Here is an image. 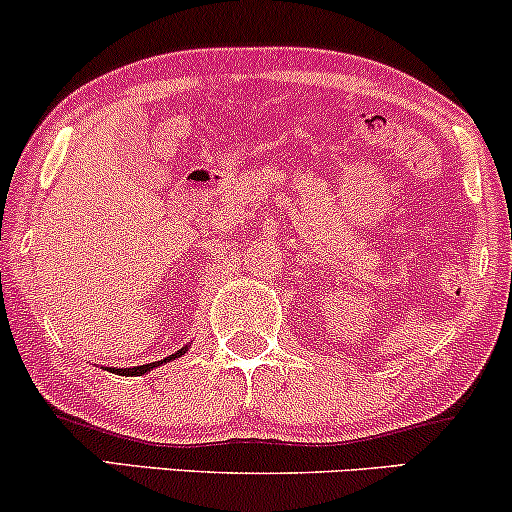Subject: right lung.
I'll return each instance as SVG.
<instances>
[{
  "mask_svg": "<svg viewBox=\"0 0 512 512\" xmlns=\"http://www.w3.org/2000/svg\"><path fill=\"white\" fill-rule=\"evenodd\" d=\"M187 351H190V344H187V346H182V349L175 351V354H170V356H166V358H161V361H154V363H144V366H129V368H105V370H110V373H115V375H125V378H129V375H146V373H151V370H154V368H161V366H166V363L175 361V358L185 356Z\"/></svg>",
  "mask_w": 512,
  "mask_h": 512,
  "instance_id": "obj_1",
  "label": "right lung"
}]
</instances>
